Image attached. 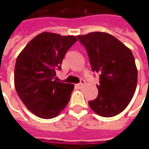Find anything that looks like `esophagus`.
I'll return each instance as SVG.
<instances>
[{"label":"esophagus","instance_id":"34e87169","mask_svg":"<svg viewBox=\"0 0 149 149\" xmlns=\"http://www.w3.org/2000/svg\"><path fill=\"white\" fill-rule=\"evenodd\" d=\"M84 84H85V81H84V79H81V80H80V83H79V84H77V86H78V87H79V88L81 89L82 87H83V86H84Z\"/></svg>","mask_w":149,"mask_h":149}]
</instances>
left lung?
I'll list each match as a JSON object with an SVG mask.
<instances>
[{
	"instance_id": "8db88e82",
	"label": "left lung",
	"mask_w": 149,
	"mask_h": 149,
	"mask_svg": "<svg viewBox=\"0 0 149 149\" xmlns=\"http://www.w3.org/2000/svg\"><path fill=\"white\" fill-rule=\"evenodd\" d=\"M77 38L86 48L92 71L100 73L98 96L89 106L102 117L117 115L127 107L136 89L138 70L132 51L106 32Z\"/></svg>"
}]
</instances>
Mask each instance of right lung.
Segmentation results:
<instances>
[{"label": "right lung", "instance_id": "obj_1", "mask_svg": "<svg viewBox=\"0 0 149 149\" xmlns=\"http://www.w3.org/2000/svg\"><path fill=\"white\" fill-rule=\"evenodd\" d=\"M77 41L73 36L42 32L17 56L15 89L27 108L39 118H55L70 101L74 86L58 82L56 75L65 54Z\"/></svg>", "mask_w": 149, "mask_h": 149}]
</instances>
